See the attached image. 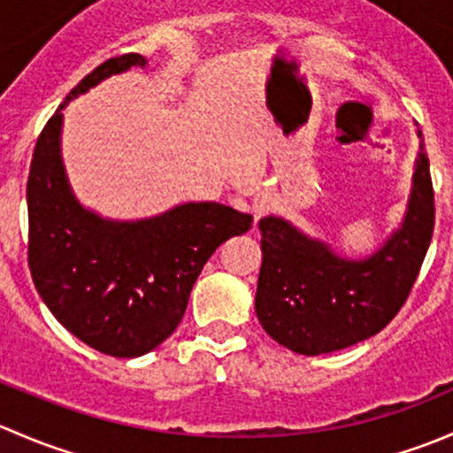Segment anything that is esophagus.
I'll use <instances>...</instances> for the list:
<instances>
[{
  "label": "esophagus",
  "instance_id": "34e87169",
  "mask_svg": "<svg viewBox=\"0 0 453 453\" xmlns=\"http://www.w3.org/2000/svg\"><path fill=\"white\" fill-rule=\"evenodd\" d=\"M273 208V199L269 197L267 193H258L256 197L252 199V214H254V223H258L260 219L265 217V214L269 212V210Z\"/></svg>",
  "mask_w": 453,
  "mask_h": 453
}]
</instances>
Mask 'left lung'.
<instances>
[{"label": "left lung", "instance_id": "1", "mask_svg": "<svg viewBox=\"0 0 453 453\" xmlns=\"http://www.w3.org/2000/svg\"><path fill=\"white\" fill-rule=\"evenodd\" d=\"M417 135L403 221L366 258H346L282 217L258 221L256 315L278 344L309 357L333 353L377 335L403 307L434 232L429 159Z\"/></svg>", "mask_w": 453, "mask_h": 453}]
</instances>
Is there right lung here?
I'll use <instances>...</instances> for the list:
<instances>
[{
    "label": "right lung",
    "mask_w": 453,
    "mask_h": 453,
    "mask_svg": "<svg viewBox=\"0 0 453 453\" xmlns=\"http://www.w3.org/2000/svg\"><path fill=\"white\" fill-rule=\"evenodd\" d=\"M142 54L109 58L67 94L32 153L28 265L54 318L91 349L140 357L177 328L205 260L252 214L190 201L138 221L104 219L76 199L61 155L63 109L113 74L146 67Z\"/></svg>",
    "instance_id": "obj_1"
}]
</instances>
